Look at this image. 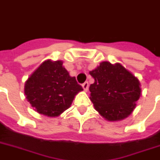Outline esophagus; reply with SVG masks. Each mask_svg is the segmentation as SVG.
Instances as JSON below:
<instances>
[{"mask_svg": "<svg viewBox=\"0 0 160 160\" xmlns=\"http://www.w3.org/2000/svg\"><path fill=\"white\" fill-rule=\"evenodd\" d=\"M82 87H83V89L85 92H87V91H88V89H89V83L86 81V82H85V83L82 84Z\"/></svg>", "mask_w": 160, "mask_h": 160, "instance_id": "obj_1", "label": "esophagus"}]
</instances>
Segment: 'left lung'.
Listing matches in <instances>:
<instances>
[{
    "label": "left lung",
    "instance_id": "1",
    "mask_svg": "<svg viewBox=\"0 0 160 160\" xmlns=\"http://www.w3.org/2000/svg\"><path fill=\"white\" fill-rule=\"evenodd\" d=\"M94 83L90 86V99L95 109L109 121L128 117L141 96L137 78L119 63L102 62L90 71Z\"/></svg>",
    "mask_w": 160,
    "mask_h": 160
}]
</instances>
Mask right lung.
I'll return each mask as SVG.
<instances>
[{
	"label": "right lung",
	"instance_id": "obj_1",
	"mask_svg": "<svg viewBox=\"0 0 160 160\" xmlns=\"http://www.w3.org/2000/svg\"><path fill=\"white\" fill-rule=\"evenodd\" d=\"M75 77H71L62 61L47 60L30 75L24 94L38 113L56 117L68 109L77 93L82 91Z\"/></svg>",
	"mask_w": 160,
	"mask_h": 160
}]
</instances>
